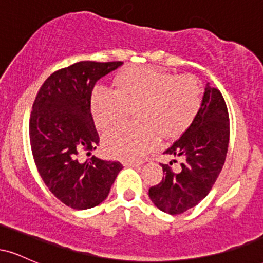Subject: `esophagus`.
Listing matches in <instances>:
<instances>
[{"label": "esophagus", "mask_w": 263, "mask_h": 263, "mask_svg": "<svg viewBox=\"0 0 263 263\" xmlns=\"http://www.w3.org/2000/svg\"><path fill=\"white\" fill-rule=\"evenodd\" d=\"M123 165H125V167H138V165H140V163H136V162H125V163H123Z\"/></svg>", "instance_id": "esophagus-1"}]
</instances>
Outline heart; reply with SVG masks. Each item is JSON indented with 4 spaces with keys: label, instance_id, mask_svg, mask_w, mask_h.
<instances>
[{
    "label": "heart",
    "instance_id": "heart-1",
    "mask_svg": "<svg viewBox=\"0 0 263 263\" xmlns=\"http://www.w3.org/2000/svg\"><path fill=\"white\" fill-rule=\"evenodd\" d=\"M115 90L99 86L90 107L101 131L114 129L135 110L136 126H125L105 137L108 155L125 161H140L157 147L159 134L172 138L182 135L197 117L201 91L193 77H176L162 69L126 68L114 79Z\"/></svg>",
    "mask_w": 263,
    "mask_h": 263
}]
</instances>
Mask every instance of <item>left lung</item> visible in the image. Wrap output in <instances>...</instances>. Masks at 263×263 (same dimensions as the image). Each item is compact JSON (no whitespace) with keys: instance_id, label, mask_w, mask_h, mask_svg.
I'll return each mask as SVG.
<instances>
[{"instance_id":"obj_1","label":"left lung","mask_w":263,"mask_h":263,"mask_svg":"<svg viewBox=\"0 0 263 263\" xmlns=\"http://www.w3.org/2000/svg\"><path fill=\"white\" fill-rule=\"evenodd\" d=\"M230 137L229 112L221 92L209 83L197 117L179 140L165 151V155L180 157L183 162L178 171L162 164V182L149 188L152 203L171 215L192 209L209 194L218 179Z\"/></svg>"}]
</instances>
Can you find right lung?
Returning <instances> with one entry per match:
<instances>
[{"label": "right lung", "mask_w": 263, "mask_h": 263, "mask_svg": "<svg viewBox=\"0 0 263 263\" xmlns=\"http://www.w3.org/2000/svg\"><path fill=\"white\" fill-rule=\"evenodd\" d=\"M121 65L85 60L60 69L44 81L33 104L29 140L35 165L50 192L73 209L102 203L123 168L95 156L80 161L100 141L90 107L93 86Z\"/></svg>", "instance_id": "1"}]
</instances>
